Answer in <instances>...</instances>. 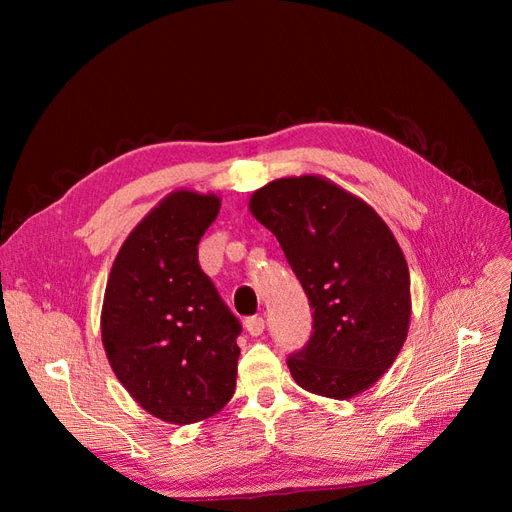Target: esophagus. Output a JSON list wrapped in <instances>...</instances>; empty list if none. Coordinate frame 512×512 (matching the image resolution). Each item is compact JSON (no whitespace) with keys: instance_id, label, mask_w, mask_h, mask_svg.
<instances>
[{"instance_id":"obj_1","label":"esophagus","mask_w":512,"mask_h":512,"mask_svg":"<svg viewBox=\"0 0 512 512\" xmlns=\"http://www.w3.org/2000/svg\"><path fill=\"white\" fill-rule=\"evenodd\" d=\"M245 329H247V333H250V335L258 337V335H262V331H265V320H262L260 316L247 318L245 320Z\"/></svg>"}]
</instances>
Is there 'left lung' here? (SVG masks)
I'll use <instances>...</instances> for the list:
<instances>
[{"mask_svg": "<svg viewBox=\"0 0 512 512\" xmlns=\"http://www.w3.org/2000/svg\"><path fill=\"white\" fill-rule=\"evenodd\" d=\"M314 309L312 337L288 356L301 389L350 399L393 365L410 327V271L365 200L318 175L275 179L250 198Z\"/></svg>", "mask_w": 512, "mask_h": 512, "instance_id": "left-lung-1", "label": "left lung"}]
</instances>
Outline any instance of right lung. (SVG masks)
<instances>
[{
    "mask_svg": "<svg viewBox=\"0 0 512 512\" xmlns=\"http://www.w3.org/2000/svg\"><path fill=\"white\" fill-rule=\"evenodd\" d=\"M220 198L170 192L123 241L108 275L102 344L138 406L166 423L218 414L237 386L241 324L198 265Z\"/></svg>",
    "mask_w": 512,
    "mask_h": 512,
    "instance_id": "1",
    "label": "right lung"
}]
</instances>
